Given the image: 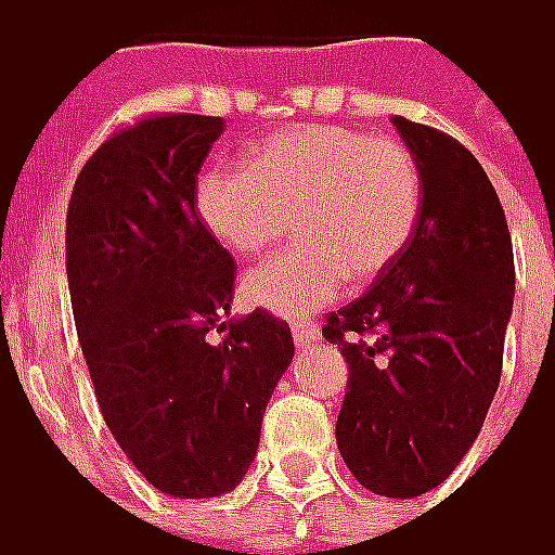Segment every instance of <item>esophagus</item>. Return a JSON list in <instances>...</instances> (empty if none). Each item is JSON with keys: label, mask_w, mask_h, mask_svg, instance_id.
Listing matches in <instances>:
<instances>
[{"label": "esophagus", "mask_w": 555, "mask_h": 555, "mask_svg": "<svg viewBox=\"0 0 555 555\" xmlns=\"http://www.w3.org/2000/svg\"><path fill=\"white\" fill-rule=\"evenodd\" d=\"M293 341H296V348H305V345H311L314 338H318V326L311 321H296L293 323Z\"/></svg>", "instance_id": "34e87169"}]
</instances>
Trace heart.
I'll list each match as a JSON object with an SVG mask.
<instances>
[{
    "mask_svg": "<svg viewBox=\"0 0 555 555\" xmlns=\"http://www.w3.org/2000/svg\"><path fill=\"white\" fill-rule=\"evenodd\" d=\"M204 229L234 256L274 247L296 217L305 247L244 278V299L281 318L336 302L348 278L373 281L400 256L422 214V173L403 143L311 125L271 133L250 167H210L195 189Z\"/></svg>",
    "mask_w": 555,
    "mask_h": 555,
    "instance_id": "b5f03b06",
    "label": "heart"
}]
</instances>
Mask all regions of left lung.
Masks as SVG:
<instances>
[{
  "mask_svg": "<svg viewBox=\"0 0 555 555\" xmlns=\"http://www.w3.org/2000/svg\"><path fill=\"white\" fill-rule=\"evenodd\" d=\"M422 173V214L400 256L323 336L348 360L336 442L363 489L418 498L479 437L501 382L513 314V244L477 158L393 115Z\"/></svg>",
  "mask_w": 555,
  "mask_h": 555,
  "instance_id": "obj_1",
  "label": "left lung"
}]
</instances>
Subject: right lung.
Instances as JSON below:
<instances>
[{
    "mask_svg": "<svg viewBox=\"0 0 555 555\" xmlns=\"http://www.w3.org/2000/svg\"><path fill=\"white\" fill-rule=\"evenodd\" d=\"M222 125L152 115L115 133L66 210V281L103 422L170 498H217L244 479L296 351L269 311L232 318V256L195 214Z\"/></svg>",
    "mask_w": 555,
    "mask_h": 555,
    "instance_id": "obj_1",
    "label": "right lung"
}]
</instances>
